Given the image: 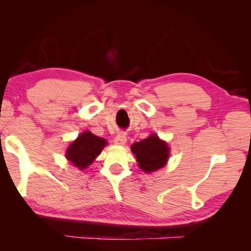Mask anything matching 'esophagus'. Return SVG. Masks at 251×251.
<instances>
[{"mask_svg": "<svg viewBox=\"0 0 251 251\" xmlns=\"http://www.w3.org/2000/svg\"><path fill=\"white\" fill-rule=\"evenodd\" d=\"M126 141H127L126 134H124V133H120L115 138H114V143H115L116 145H120V146L125 145Z\"/></svg>", "mask_w": 251, "mask_h": 251, "instance_id": "34e87169", "label": "esophagus"}]
</instances>
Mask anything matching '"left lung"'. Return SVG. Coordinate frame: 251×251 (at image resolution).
I'll use <instances>...</instances> for the list:
<instances>
[{
  "mask_svg": "<svg viewBox=\"0 0 251 251\" xmlns=\"http://www.w3.org/2000/svg\"><path fill=\"white\" fill-rule=\"evenodd\" d=\"M131 151L135 154L139 167L146 173L155 172L164 167L169 156L167 144L160 141L155 134L133 144Z\"/></svg>",
  "mask_w": 251,
  "mask_h": 251,
  "instance_id": "left-lung-1",
  "label": "left lung"
}]
</instances>
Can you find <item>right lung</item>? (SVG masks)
Segmentation results:
<instances>
[{"label":"right lung","instance_id":"right-lung-1","mask_svg":"<svg viewBox=\"0 0 251 251\" xmlns=\"http://www.w3.org/2000/svg\"><path fill=\"white\" fill-rule=\"evenodd\" d=\"M105 145L106 141L104 138L93 135L91 131H84L67 148L66 157L74 166L83 171L100 154Z\"/></svg>","mask_w":251,"mask_h":251}]
</instances>
